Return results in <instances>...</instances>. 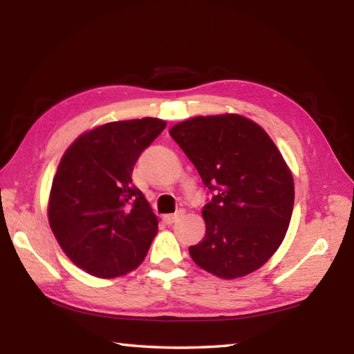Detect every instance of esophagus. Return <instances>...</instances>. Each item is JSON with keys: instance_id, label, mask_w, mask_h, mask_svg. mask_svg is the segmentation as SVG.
<instances>
[{"instance_id": "obj_1", "label": "esophagus", "mask_w": 354, "mask_h": 354, "mask_svg": "<svg viewBox=\"0 0 354 354\" xmlns=\"http://www.w3.org/2000/svg\"><path fill=\"white\" fill-rule=\"evenodd\" d=\"M181 217V212H178V214H169V215H164V221L167 225H171V223H175V221Z\"/></svg>"}]
</instances>
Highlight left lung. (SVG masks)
<instances>
[{"mask_svg":"<svg viewBox=\"0 0 354 354\" xmlns=\"http://www.w3.org/2000/svg\"><path fill=\"white\" fill-rule=\"evenodd\" d=\"M170 136L214 194L203 207L206 234L190 257L223 279L253 273L290 223L295 189L283 154L259 124L237 113L185 120Z\"/></svg>","mask_w":354,"mask_h":354,"instance_id":"obj_1","label":"left lung"}]
</instances>
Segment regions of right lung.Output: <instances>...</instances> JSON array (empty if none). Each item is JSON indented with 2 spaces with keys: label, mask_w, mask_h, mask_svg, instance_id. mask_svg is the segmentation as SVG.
<instances>
[{
  "label": "right lung",
  "mask_w": 354,
  "mask_h": 354,
  "mask_svg": "<svg viewBox=\"0 0 354 354\" xmlns=\"http://www.w3.org/2000/svg\"><path fill=\"white\" fill-rule=\"evenodd\" d=\"M165 127L151 117L101 124L77 137L59 162L48 220L64 253L92 277H123L145 259L158 217L131 175Z\"/></svg>",
  "instance_id": "1"
}]
</instances>
